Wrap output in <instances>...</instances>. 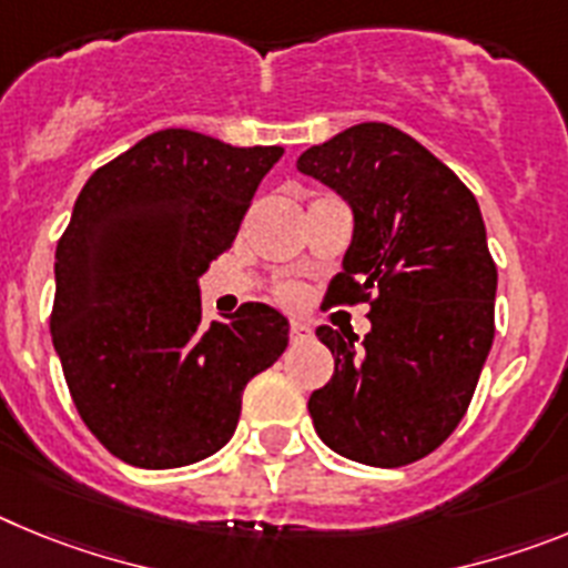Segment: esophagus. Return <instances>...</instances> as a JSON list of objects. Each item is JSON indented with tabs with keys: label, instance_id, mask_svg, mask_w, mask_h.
Instances as JSON below:
<instances>
[{
	"label": "esophagus",
	"instance_id": "34e87169",
	"mask_svg": "<svg viewBox=\"0 0 568 568\" xmlns=\"http://www.w3.org/2000/svg\"><path fill=\"white\" fill-rule=\"evenodd\" d=\"M290 338H293V341H307V338H313V327H310L307 321L293 318V321H290Z\"/></svg>",
	"mask_w": 568,
	"mask_h": 568
}]
</instances>
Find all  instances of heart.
Returning <instances> with one entry per match:
<instances>
[{
    "label": "heart",
    "instance_id": "1",
    "mask_svg": "<svg viewBox=\"0 0 568 568\" xmlns=\"http://www.w3.org/2000/svg\"><path fill=\"white\" fill-rule=\"evenodd\" d=\"M298 298H301V293L295 287H281L278 290V301H284V304H295Z\"/></svg>",
    "mask_w": 568,
    "mask_h": 568
}]
</instances>
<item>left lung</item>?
Listing matches in <instances>:
<instances>
[{
    "label": "left lung",
    "mask_w": 568,
    "mask_h": 568,
    "mask_svg": "<svg viewBox=\"0 0 568 568\" xmlns=\"http://www.w3.org/2000/svg\"><path fill=\"white\" fill-rule=\"evenodd\" d=\"M353 207L329 304L369 301L373 329L318 327L335 373L310 395L318 438L366 466L435 453L466 415L495 338L498 267L475 195L413 135L364 122L298 155Z\"/></svg>",
    "instance_id": "obj_1"
}]
</instances>
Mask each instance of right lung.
<instances>
[{"label":"right lung","instance_id":"right-lung-1","mask_svg":"<svg viewBox=\"0 0 568 568\" xmlns=\"http://www.w3.org/2000/svg\"><path fill=\"white\" fill-rule=\"evenodd\" d=\"M281 155L170 128L79 193L57 244L50 335L79 415L124 464L175 469L219 453L247 381L287 349L278 310L250 301L204 327L199 295Z\"/></svg>","mask_w":568,"mask_h":568}]
</instances>
